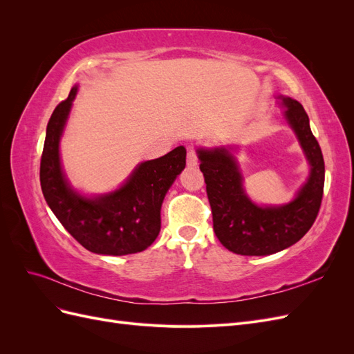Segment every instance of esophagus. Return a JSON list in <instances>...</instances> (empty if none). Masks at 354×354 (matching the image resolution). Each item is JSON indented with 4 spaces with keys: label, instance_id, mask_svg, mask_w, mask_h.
Returning a JSON list of instances; mask_svg holds the SVG:
<instances>
[{
    "label": "esophagus",
    "instance_id": "1",
    "mask_svg": "<svg viewBox=\"0 0 354 354\" xmlns=\"http://www.w3.org/2000/svg\"><path fill=\"white\" fill-rule=\"evenodd\" d=\"M198 164V153L194 149H189L187 151V165L189 167H195Z\"/></svg>",
    "mask_w": 354,
    "mask_h": 354
}]
</instances>
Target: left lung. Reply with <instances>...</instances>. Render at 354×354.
Returning a JSON list of instances; mask_svg holds the SVG:
<instances>
[{"instance_id":"8db88e82","label":"left lung","mask_w":354,"mask_h":354,"mask_svg":"<svg viewBox=\"0 0 354 354\" xmlns=\"http://www.w3.org/2000/svg\"><path fill=\"white\" fill-rule=\"evenodd\" d=\"M312 165L307 183L297 198L283 207H257L242 187L236 159L227 149L198 151L199 168L207 185L212 227L223 246L241 255H270L301 239L313 226L324 198L325 162L320 146L310 130L308 116L294 99L279 97Z\"/></svg>"}]
</instances>
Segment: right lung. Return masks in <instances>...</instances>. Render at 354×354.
<instances>
[{"label": "right lung", "mask_w": 354, "mask_h": 354, "mask_svg": "<svg viewBox=\"0 0 354 354\" xmlns=\"http://www.w3.org/2000/svg\"><path fill=\"white\" fill-rule=\"evenodd\" d=\"M75 94L77 87L56 106L47 125L39 165L42 194L62 226L85 250L104 255L142 252L159 234L160 205L186 165V149L178 146L164 156L146 160L113 194L94 199L75 194L59 159V140Z\"/></svg>", "instance_id": "obj_1"}]
</instances>
